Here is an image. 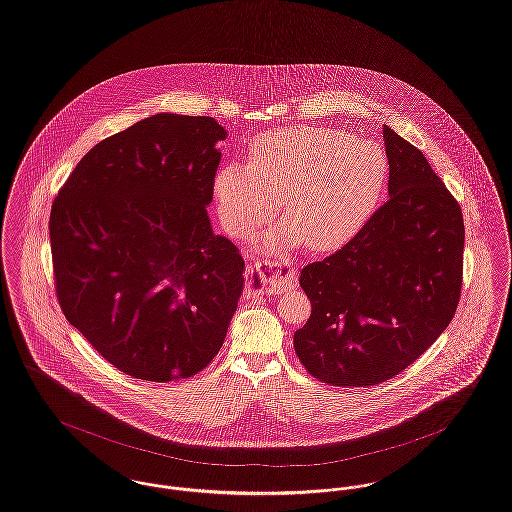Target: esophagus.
I'll use <instances>...</instances> for the list:
<instances>
[{
	"label": "esophagus",
	"instance_id": "obj_1",
	"mask_svg": "<svg viewBox=\"0 0 512 512\" xmlns=\"http://www.w3.org/2000/svg\"><path fill=\"white\" fill-rule=\"evenodd\" d=\"M297 280L295 266L289 261H265L247 266V293H282Z\"/></svg>",
	"mask_w": 512,
	"mask_h": 512
}]
</instances>
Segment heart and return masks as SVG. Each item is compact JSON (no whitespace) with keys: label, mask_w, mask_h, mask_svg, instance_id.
Masks as SVG:
<instances>
[{"label":"heart","mask_w":512,"mask_h":512,"mask_svg":"<svg viewBox=\"0 0 512 512\" xmlns=\"http://www.w3.org/2000/svg\"><path fill=\"white\" fill-rule=\"evenodd\" d=\"M389 156L375 141L335 127H289L251 144L249 165H223L213 179L219 219L236 238L270 221L284 198L287 221L268 249L301 244L326 251L366 225L389 181Z\"/></svg>","instance_id":"1"}]
</instances>
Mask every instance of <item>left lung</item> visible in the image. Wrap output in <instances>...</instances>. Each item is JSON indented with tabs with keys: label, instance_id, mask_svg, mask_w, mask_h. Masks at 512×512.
<instances>
[{
	"label": "left lung",
	"instance_id": "left-lung-1",
	"mask_svg": "<svg viewBox=\"0 0 512 512\" xmlns=\"http://www.w3.org/2000/svg\"><path fill=\"white\" fill-rule=\"evenodd\" d=\"M389 200L360 232L301 270L312 312L293 345L308 373L369 387L413 364L450 326L461 295V207L421 150L385 125Z\"/></svg>",
	"mask_w": 512,
	"mask_h": 512
}]
</instances>
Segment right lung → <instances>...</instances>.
Masks as SVG:
<instances>
[{
	"instance_id": "add662e5",
	"label": "right lung",
	"mask_w": 512,
	"mask_h": 512,
	"mask_svg": "<svg viewBox=\"0 0 512 512\" xmlns=\"http://www.w3.org/2000/svg\"><path fill=\"white\" fill-rule=\"evenodd\" d=\"M225 139L207 116L144 118L95 144L51 209L62 312L135 379L192 377L223 347L246 284L207 215Z\"/></svg>"
}]
</instances>
